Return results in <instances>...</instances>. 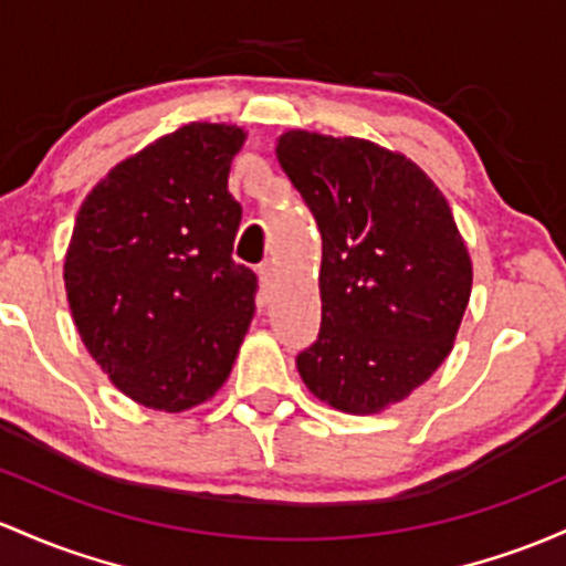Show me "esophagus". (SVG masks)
Returning a JSON list of instances; mask_svg holds the SVG:
<instances>
[{
	"label": "esophagus",
	"mask_w": 566,
	"mask_h": 566,
	"mask_svg": "<svg viewBox=\"0 0 566 566\" xmlns=\"http://www.w3.org/2000/svg\"><path fill=\"white\" fill-rule=\"evenodd\" d=\"M258 276H260V287H263V293H269L271 284H273V265L271 263H260L258 265Z\"/></svg>",
	"instance_id": "esophagus-1"
}]
</instances>
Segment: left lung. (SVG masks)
Returning a JSON list of instances; mask_svg holds the SVG:
<instances>
[{
    "instance_id": "1",
    "label": "left lung",
    "mask_w": 566,
    "mask_h": 566,
    "mask_svg": "<svg viewBox=\"0 0 566 566\" xmlns=\"http://www.w3.org/2000/svg\"><path fill=\"white\" fill-rule=\"evenodd\" d=\"M276 158L322 235V325L297 374L338 411H381L454 344L473 284L454 217L419 166L374 142L290 132Z\"/></svg>"
}]
</instances>
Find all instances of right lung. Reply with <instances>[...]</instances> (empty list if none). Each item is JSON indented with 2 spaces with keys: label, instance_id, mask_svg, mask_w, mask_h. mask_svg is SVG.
Wrapping results in <instances>:
<instances>
[{
  "label": "right lung",
  "instance_id": "obj_1",
  "mask_svg": "<svg viewBox=\"0 0 566 566\" xmlns=\"http://www.w3.org/2000/svg\"><path fill=\"white\" fill-rule=\"evenodd\" d=\"M244 132L190 123L112 169L74 222L64 282L80 338L123 395L185 411L226 384L258 276L235 263L228 192Z\"/></svg>",
  "mask_w": 566,
  "mask_h": 566
}]
</instances>
